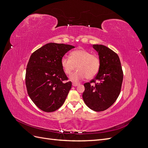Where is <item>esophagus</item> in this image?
<instances>
[{"mask_svg":"<svg viewBox=\"0 0 148 148\" xmlns=\"http://www.w3.org/2000/svg\"><path fill=\"white\" fill-rule=\"evenodd\" d=\"M79 83H77V82H73V86H78Z\"/></svg>","mask_w":148,"mask_h":148,"instance_id":"obj_1","label":"esophagus"}]
</instances>
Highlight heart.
<instances>
[{
  "label": "heart",
  "mask_w": 148,
  "mask_h": 148,
  "mask_svg": "<svg viewBox=\"0 0 148 148\" xmlns=\"http://www.w3.org/2000/svg\"><path fill=\"white\" fill-rule=\"evenodd\" d=\"M61 66L66 75H71L70 79L77 82L86 77L91 79L97 75L101 66L99 58L91 51L84 49H78L72 51L70 58L64 56L61 58Z\"/></svg>",
  "instance_id": "obj_1"
}]
</instances>
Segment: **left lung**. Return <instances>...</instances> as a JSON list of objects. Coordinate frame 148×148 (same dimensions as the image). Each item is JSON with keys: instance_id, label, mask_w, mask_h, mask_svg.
<instances>
[{"instance_id": "1", "label": "left lung", "mask_w": 148, "mask_h": 148, "mask_svg": "<svg viewBox=\"0 0 148 148\" xmlns=\"http://www.w3.org/2000/svg\"><path fill=\"white\" fill-rule=\"evenodd\" d=\"M98 51L101 66L95 77L84 83L83 100L95 112L108 109L114 103L121 92L123 71L118 55L102 45H93Z\"/></svg>"}]
</instances>
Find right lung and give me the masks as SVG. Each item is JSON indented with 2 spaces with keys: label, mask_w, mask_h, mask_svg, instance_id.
<instances>
[{
  "label": "right lung",
  "mask_w": 148,
  "mask_h": 148,
  "mask_svg": "<svg viewBox=\"0 0 148 148\" xmlns=\"http://www.w3.org/2000/svg\"><path fill=\"white\" fill-rule=\"evenodd\" d=\"M74 47L49 43L36 50L27 65L25 82L31 99L42 111L52 112L64 104L72 82L61 66V58Z\"/></svg>",
  "instance_id": "right-lung-1"
}]
</instances>
